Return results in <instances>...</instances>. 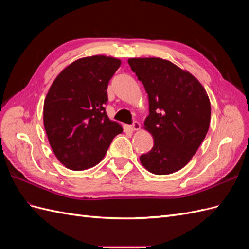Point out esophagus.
I'll return each instance as SVG.
<instances>
[{"label": "esophagus", "mask_w": 249, "mask_h": 249, "mask_svg": "<svg viewBox=\"0 0 249 249\" xmlns=\"http://www.w3.org/2000/svg\"><path fill=\"white\" fill-rule=\"evenodd\" d=\"M130 127L132 131H138L140 129V124L138 122H134L132 125H130Z\"/></svg>", "instance_id": "obj_1"}]
</instances>
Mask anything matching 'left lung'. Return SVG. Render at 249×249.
Here are the masks:
<instances>
[{
	"label": "left lung",
	"instance_id": "left-lung-1",
	"mask_svg": "<svg viewBox=\"0 0 249 249\" xmlns=\"http://www.w3.org/2000/svg\"><path fill=\"white\" fill-rule=\"evenodd\" d=\"M127 62L147 93L144 129L154 138L153 148L140 156V162L155 175H170L186 166L206 137L209 96L196 78L168 60L131 58Z\"/></svg>",
	"mask_w": 249,
	"mask_h": 249
}]
</instances>
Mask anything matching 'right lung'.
<instances>
[{
	"label": "right lung",
	"mask_w": 249,
	"mask_h": 249,
	"mask_svg": "<svg viewBox=\"0 0 249 249\" xmlns=\"http://www.w3.org/2000/svg\"><path fill=\"white\" fill-rule=\"evenodd\" d=\"M122 64L106 56L81 58L58 74L43 105V124L57 159L71 170L99 164L116 135L119 124L105 109L110 79Z\"/></svg>",
	"instance_id": "right-lung-1"
}]
</instances>
